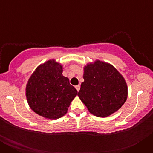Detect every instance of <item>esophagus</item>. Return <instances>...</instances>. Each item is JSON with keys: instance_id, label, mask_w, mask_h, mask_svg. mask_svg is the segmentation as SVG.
Here are the masks:
<instances>
[{"instance_id": "esophagus-1", "label": "esophagus", "mask_w": 153, "mask_h": 153, "mask_svg": "<svg viewBox=\"0 0 153 153\" xmlns=\"http://www.w3.org/2000/svg\"><path fill=\"white\" fill-rule=\"evenodd\" d=\"M75 88H76V90L78 92H79V89H80V86H79V85H77V86H75Z\"/></svg>"}]
</instances>
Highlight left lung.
I'll return each mask as SVG.
<instances>
[{
  "label": "left lung",
  "instance_id": "1",
  "mask_svg": "<svg viewBox=\"0 0 153 153\" xmlns=\"http://www.w3.org/2000/svg\"><path fill=\"white\" fill-rule=\"evenodd\" d=\"M83 79L78 96L94 116L108 117L126 100V83L112 65L100 60L90 63L84 67Z\"/></svg>",
  "mask_w": 153,
  "mask_h": 153
}]
</instances>
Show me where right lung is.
Segmentation results:
<instances>
[{
	"label": "right lung",
	"mask_w": 153,
	"mask_h": 153,
	"mask_svg": "<svg viewBox=\"0 0 153 153\" xmlns=\"http://www.w3.org/2000/svg\"><path fill=\"white\" fill-rule=\"evenodd\" d=\"M63 67L55 60H48L36 69L26 86L30 107L40 116L56 120L67 113L77 90L62 75Z\"/></svg>",
	"instance_id": "obj_1"
}]
</instances>
